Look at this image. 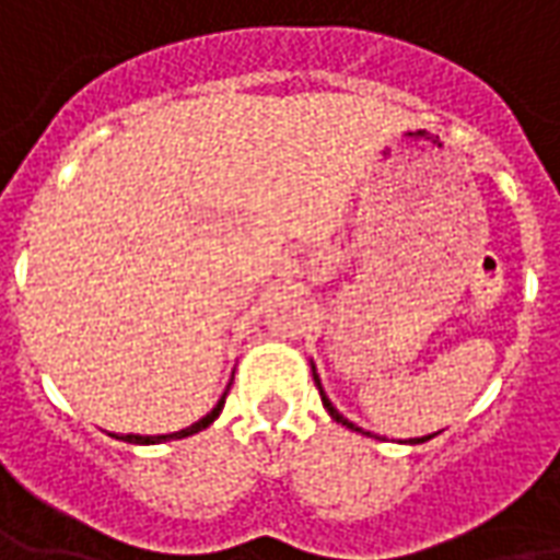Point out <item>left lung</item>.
<instances>
[{
	"label": "left lung",
	"mask_w": 560,
	"mask_h": 560,
	"mask_svg": "<svg viewBox=\"0 0 560 560\" xmlns=\"http://www.w3.org/2000/svg\"><path fill=\"white\" fill-rule=\"evenodd\" d=\"M312 378H315V385H318V390H320V402H324V409H327V412H330V418H334L336 424H342V428H348V430H358V433H366V436H373V433H370V430H363V428H358V424H354V421H348V418L342 416V412H339V409H336L334 402H330V397H327V394H324V388H320V378H318V370H315V363H312ZM433 436H436V433H428V436H412V440H409V443H412V445H418V443H428V440H433Z\"/></svg>",
	"instance_id": "left-lung-1"
}]
</instances>
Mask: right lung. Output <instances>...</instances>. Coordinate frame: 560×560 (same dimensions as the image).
<instances>
[{
  "instance_id": "obj_1",
  "label": "right lung",
  "mask_w": 560,
  "mask_h": 560,
  "mask_svg": "<svg viewBox=\"0 0 560 560\" xmlns=\"http://www.w3.org/2000/svg\"><path fill=\"white\" fill-rule=\"evenodd\" d=\"M226 390H224V397L214 402L212 412H206V416L199 418V421H194L190 428L175 430V433H158V436H142V433H112V436H115V440H124V443H132V445H158V443H170V440H185V436H194V433L206 430L209 424H212L214 418L221 416V409H224V400H226Z\"/></svg>"
}]
</instances>
